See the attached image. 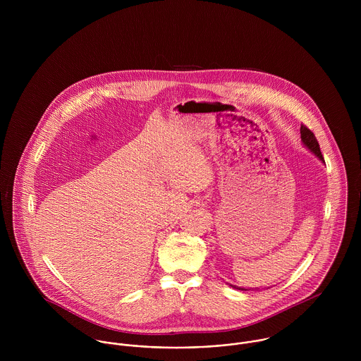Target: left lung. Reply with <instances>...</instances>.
I'll return each instance as SVG.
<instances>
[{
    "label": "left lung",
    "mask_w": 361,
    "mask_h": 361,
    "mask_svg": "<svg viewBox=\"0 0 361 361\" xmlns=\"http://www.w3.org/2000/svg\"><path fill=\"white\" fill-rule=\"evenodd\" d=\"M300 137H302V143L305 145V147H307L310 152L315 155L318 159H321L322 162H325L324 158H322V154H321V150H319V145H318V142H317L314 133L310 130L307 126H305V125L300 126ZM229 286H232L233 289H239V290H250V289L239 288V286H236V285H229Z\"/></svg>",
    "instance_id": "1"
}]
</instances>
